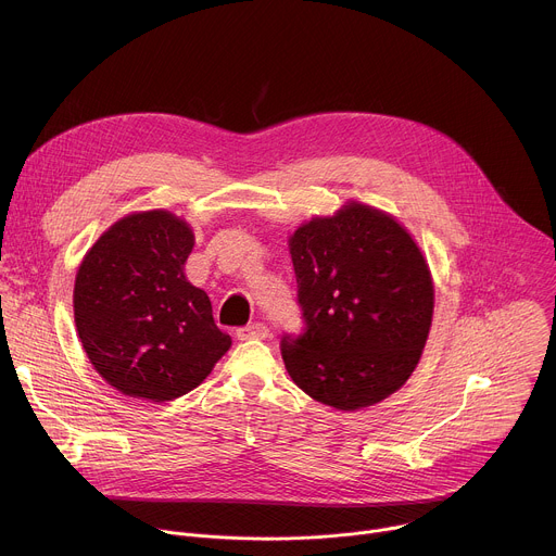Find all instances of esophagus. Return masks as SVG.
<instances>
[{"mask_svg": "<svg viewBox=\"0 0 556 556\" xmlns=\"http://www.w3.org/2000/svg\"><path fill=\"white\" fill-rule=\"evenodd\" d=\"M270 330L266 324H253V326H247V328H240L235 332V337L240 341H251V339H268Z\"/></svg>", "mask_w": 556, "mask_h": 556, "instance_id": "esophagus-1", "label": "esophagus"}]
</instances>
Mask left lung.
I'll return each instance as SVG.
<instances>
[{
    "label": "left lung",
    "instance_id": "obj_1",
    "mask_svg": "<svg viewBox=\"0 0 556 556\" xmlns=\"http://www.w3.org/2000/svg\"><path fill=\"white\" fill-rule=\"evenodd\" d=\"M305 332L283 337L294 384L339 412L371 407L414 374L433 319V277L393 215L350 200L288 237Z\"/></svg>",
    "mask_w": 556,
    "mask_h": 556
}]
</instances>
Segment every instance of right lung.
<instances>
[{"instance_id": "right-lung-1", "label": "right lung", "mask_w": 556, "mask_h": 556, "mask_svg": "<svg viewBox=\"0 0 556 556\" xmlns=\"http://www.w3.org/2000/svg\"><path fill=\"white\" fill-rule=\"evenodd\" d=\"M193 244L182 217L138 211L114 222L76 270L78 339L101 378L129 399H180L230 348L211 299L185 275Z\"/></svg>"}]
</instances>
